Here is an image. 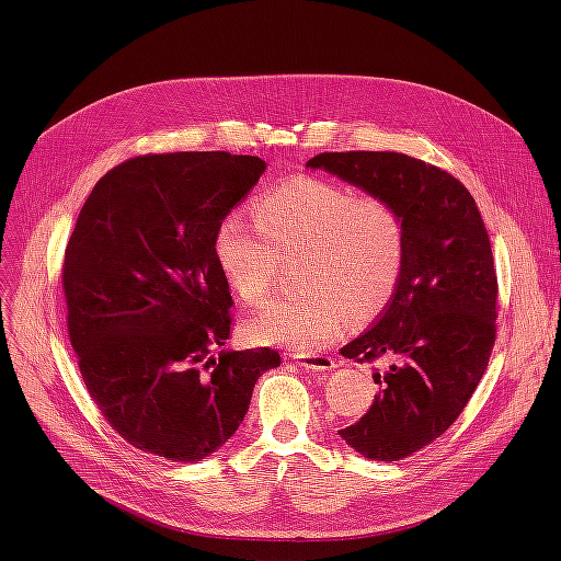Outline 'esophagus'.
I'll use <instances>...</instances> for the list:
<instances>
[{"label":"esophagus","instance_id":"34e87169","mask_svg":"<svg viewBox=\"0 0 561 561\" xmlns=\"http://www.w3.org/2000/svg\"><path fill=\"white\" fill-rule=\"evenodd\" d=\"M293 359H298V364L307 370H318L325 373L336 368V362L330 355H320V352H307V355H293Z\"/></svg>","mask_w":561,"mask_h":561}]
</instances>
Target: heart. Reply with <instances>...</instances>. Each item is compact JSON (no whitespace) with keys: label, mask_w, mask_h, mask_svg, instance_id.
<instances>
[{"label":"heart","mask_w":561,"mask_h":561,"mask_svg":"<svg viewBox=\"0 0 561 561\" xmlns=\"http://www.w3.org/2000/svg\"><path fill=\"white\" fill-rule=\"evenodd\" d=\"M252 218L227 214L214 236L220 275L233 296L256 305L298 259L300 290L261 307L245 325L254 343L311 352L330 345L355 318L385 309L404 271V225L379 195L305 176L263 193Z\"/></svg>","instance_id":"heart-1"}]
</instances>
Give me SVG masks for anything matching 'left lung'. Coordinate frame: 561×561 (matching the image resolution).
Listing matches in <instances>:
<instances>
[{
  "mask_svg": "<svg viewBox=\"0 0 561 561\" xmlns=\"http://www.w3.org/2000/svg\"><path fill=\"white\" fill-rule=\"evenodd\" d=\"M393 204L404 271L387 311L341 347L357 364L387 362L366 414L339 434L368 459L398 461L432 444L463 411L495 343L497 277L468 188L444 168L400 152H322L307 161Z\"/></svg>",
  "mask_w": 561,
  "mask_h": 561,
  "instance_id": "left-lung-1",
  "label": "left lung"
}]
</instances>
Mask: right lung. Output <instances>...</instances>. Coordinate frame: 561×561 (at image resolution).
Segmentation results:
<instances>
[{"label": "right lung", "instance_id": "obj_1", "mask_svg": "<svg viewBox=\"0 0 561 561\" xmlns=\"http://www.w3.org/2000/svg\"><path fill=\"white\" fill-rule=\"evenodd\" d=\"M250 154L165 152L111 168L66 245L68 334L106 423L142 453L199 461L243 423L273 347L220 352L231 293L218 222L259 182Z\"/></svg>", "mask_w": 561, "mask_h": 561}]
</instances>
